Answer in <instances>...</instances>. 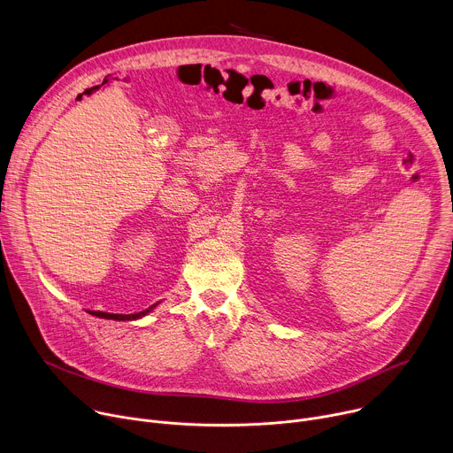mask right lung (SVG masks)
I'll use <instances>...</instances> for the list:
<instances>
[{
	"label": "right lung",
	"mask_w": 453,
	"mask_h": 453,
	"mask_svg": "<svg viewBox=\"0 0 453 453\" xmlns=\"http://www.w3.org/2000/svg\"><path fill=\"white\" fill-rule=\"evenodd\" d=\"M156 304H152L149 310H143V311H138V313H127V315H121V313H107V311H89L96 317H102V319H114V320H134V319H140L143 317L145 313H149Z\"/></svg>",
	"instance_id": "1"
}]
</instances>
